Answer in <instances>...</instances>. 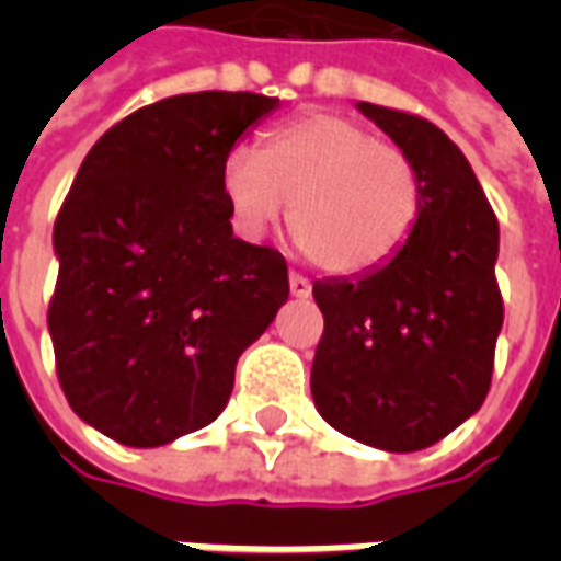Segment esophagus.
Segmentation results:
<instances>
[{
    "label": "esophagus",
    "instance_id": "1",
    "mask_svg": "<svg viewBox=\"0 0 561 561\" xmlns=\"http://www.w3.org/2000/svg\"><path fill=\"white\" fill-rule=\"evenodd\" d=\"M288 288H291V297H300V300L312 294V285H309V279L300 276V273H291V276H288Z\"/></svg>",
    "mask_w": 561,
    "mask_h": 561
}]
</instances>
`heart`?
Returning <instances> with one entry per match:
<instances>
[{"label":"heart","mask_w":561,"mask_h":561,"mask_svg":"<svg viewBox=\"0 0 561 561\" xmlns=\"http://www.w3.org/2000/svg\"><path fill=\"white\" fill-rule=\"evenodd\" d=\"M221 192L249 237L279 228L291 207L294 243L316 267L340 276L390 261L421 213L412 159L333 114L273 128L257 152H228Z\"/></svg>","instance_id":"obj_1"}]
</instances>
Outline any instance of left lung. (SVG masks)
I'll return each mask as SVG.
<instances>
[{"label": "left lung", "mask_w": 561, "mask_h": 561, "mask_svg": "<svg viewBox=\"0 0 561 561\" xmlns=\"http://www.w3.org/2000/svg\"><path fill=\"white\" fill-rule=\"evenodd\" d=\"M357 111L417 168L421 213L390 261L312 285L324 316L312 400L354 442L412 454L486 400L505 318L495 285L499 221L442 128L369 102Z\"/></svg>", "instance_id": "left-lung-1"}]
</instances>
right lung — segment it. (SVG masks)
I'll return each mask as SVG.
<instances>
[{"instance_id":"1","label":"right lung","mask_w":561,"mask_h":561,"mask_svg":"<svg viewBox=\"0 0 561 561\" xmlns=\"http://www.w3.org/2000/svg\"><path fill=\"white\" fill-rule=\"evenodd\" d=\"M279 107L185 92L95 140L59 209L47 312L80 421L128 447L171 445L228 405L237 357L288 300V264L233 237L221 164Z\"/></svg>"}]
</instances>
